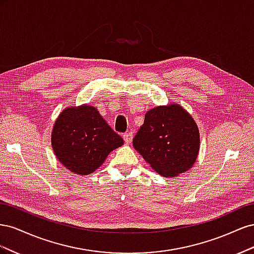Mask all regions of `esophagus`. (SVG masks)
<instances>
[{
    "instance_id": "1",
    "label": "esophagus",
    "mask_w": 254,
    "mask_h": 254,
    "mask_svg": "<svg viewBox=\"0 0 254 254\" xmlns=\"http://www.w3.org/2000/svg\"><path fill=\"white\" fill-rule=\"evenodd\" d=\"M132 137H133L132 132H127V133H124V135H123V139H124V141H125L126 144H130V143H131Z\"/></svg>"
}]
</instances>
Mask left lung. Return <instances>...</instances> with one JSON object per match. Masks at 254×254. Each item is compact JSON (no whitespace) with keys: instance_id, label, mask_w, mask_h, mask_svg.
Returning a JSON list of instances; mask_svg holds the SVG:
<instances>
[{"instance_id":"1","label":"left lung","mask_w":254,"mask_h":254,"mask_svg":"<svg viewBox=\"0 0 254 254\" xmlns=\"http://www.w3.org/2000/svg\"><path fill=\"white\" fill-rule=\"evenodd\" d=\"M132 145L153 171L172 178L195 164L200 149V133L186 109L178 104H168L146 112Z\"/></svg>"}]
</instances>
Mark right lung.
<instances>
[{"label": "right lung", "mask_w": 254, "mask_h": 254, "mask_svg": "<svg viewBox=\"0 0 254 254\" xmlns=\"http://www.w3.org/2000/svg\"><path fill=\"white\" fill-rule=\"evenodd\" d=\"M52 148L59 162L76 175H90L124 144L97 109L84 104L63 110L52 130Z\"/></svg>", "instance_id": "right-lung-1"}]
</instances>
